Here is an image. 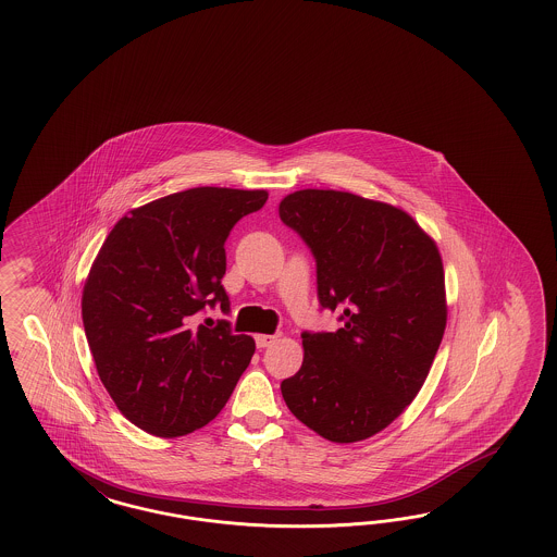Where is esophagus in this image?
I'll return each mask as SVG.
<instances>
[{"label": "esophagus", "instance_id": "1", "mask_svg": "<svg viewBox=\"0 0 557 557\" xmlns=\"http://www.w3.org/2000/svg\"><path fill=\"white\" fill-rule=\"evenodd\" d=\"M275 341H277L275 335H257V337H255V343H257V347H259V349L271 347Z\"/></svg>", "mask_w": 557, "mask_h": 557}]
</instances>
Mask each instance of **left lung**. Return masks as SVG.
Segmentation results:
<instances>
[{
  "mask_svg": "<svg viewBox=\"0 0 557 557\" xmlns=\"http://www.w3.org/2000/svg\"><path fill=\"white\" fill-rule=\"evenodd\" d=\"M280 219L317 259L319 302L337 333H302V368L282 382L292 414L321 437L384 431L422 388L447 322L437 245L405 210L349 191L300 189Z\"/></svg>",
  "mask_w": 557,
  "mask_h": 557,
  "instance_id": "8db88e82",
  "label": "left lung"
}]
</instances>
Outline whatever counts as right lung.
Returning a JSON list of instances; mask_svg holds the SVG:
<instances>
[{"label":"right lung","mask_w":557,"mask_h":557,"mask_svg":"<svg viewBox=\"0 0 557 557\" xmlns=\"http://www.w3.org/2000/svg\"><path fill=\"white\" fill-rule=\"evenodd\" d=\"M265 189L191 187L131 210L101 245L82 298L85 337L120 412L154 437L212 421L255 354L228 321L200 324L206 306L231 312L224 243Z\"/></svg>","instance_id":"add662e5"}]
</instances>
